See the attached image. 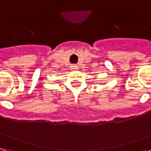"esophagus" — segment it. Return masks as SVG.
Segmentation results:
<instances>
[{"instance_id":"34e87169","label":"esophagus","mask_w":151,"mask_h":151,"mask_svg":"<svg viewBox=\"0 0 151 151\" xmlns=\"http://www.w3.org/2000/svg\"><path fill=\"white\" fill-rule=\"evenodd\" d=\"M72 67H73V69H77V66H76V65H73V66H72Z\"/></svg>"}]
</instances>
